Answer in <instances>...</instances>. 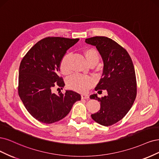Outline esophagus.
Segmentation results:
<instances>
[{
	"mask_svg": "<svg viewBox=\"0 0 159 159\" xmlns=\"http://www.w3.org/2000/svg\"><path fill=\"white\" fill-rule=\"evenodd\" d=\"M81 98H82V99H88V98H89V94H84L81 95Z\"/></svg>",
	"mask_w": 159,
	"mask_h": 159,
	"instance_id": "1",
	"label": "esophagus"
}]
</instances>
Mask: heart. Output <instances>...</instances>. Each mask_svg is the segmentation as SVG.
<instances>
[{
	"label": "heart",
	"instance_id": "obj_1",
	"mask_svg": "<svg viewBox=\"0 0 159 159\" xmlns=\"http://www.w3.org/2000/svg\"><path fill=\"white\" fill-rule=\"evenodd\" d=\"M85 57L90 64L94 61H98L99 59L98 53L94 48H87L84 51ZM70 57V53H66L61 59L59 69L61 73L64 75H67L70 72L69 59ZM94 80L90 76H83L79 75H74L66 80V86L68 88L80 93H84L93 86Z\"/></svg>",
	"mask_w": 159,
	"mask_h": 159
}]
</instances>
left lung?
I'll use <instances>...</instances> for the list:
<instances>
[{
    "label": "left lung",
    "mask_w": 159,
    "mask_h": 159,
    "mask_svg": "<svg viewBox=\"0 0 159 159\" xmlns=\"http://www.w3.org/2000/svg\"><path fill=\"white\" fill-rule=\"evenodd\" d=\"M95 45L104 61L102 78L95 90H106L107 95L101 98L97 94L90 99L100 102V109L91 117L98 124L110 126L121 120L129 111L137 95L134 66L129 53L113 39L104 36L86 39Z\"/></svg>",
    "instance_id": "1"
}]
</instances>
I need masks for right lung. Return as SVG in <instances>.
I'll use <instances>...</instances> for the list:
<instances>
[{"label": "right lung", "mask_w": 159, "mask_h": 159, "mask_svg": "<svg viewBox=\"0 0 159 159\" xmlns=\"http://www.w3.org/2000/svg\"><path fill=\"white\" fill-rule=\"evenodd\" d=\"M79 40L61 37L41 39L21 61L19 68L18 94L25 108L35 120L52 124L67 115L81 96L73 90L53 93L54 87L63 89L59 76V65L66 50Z\"/></svg>", "instance_id": "add662e5"}]
</instances>
